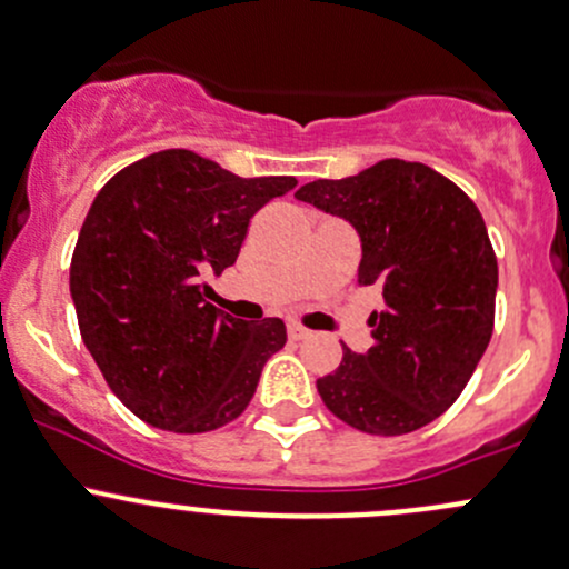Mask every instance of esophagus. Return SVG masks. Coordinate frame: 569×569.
<instances>
[{
    "mask_svg": "<svg viewBox=\"0 0 569 569\" xmlns=\"http://www.w3.org/2000/svg\"><path fill=\"white\" fill-rule=\"evenodd\" d=\"M308 330H305V327H300V325H289V338L291 340H305L308 338Z\"/></svg>",
    "mask_w": 569,
    "mask_h": 569,
    "instance_id": "34e87169",
    "label": "esophagus"
}]
</instances>
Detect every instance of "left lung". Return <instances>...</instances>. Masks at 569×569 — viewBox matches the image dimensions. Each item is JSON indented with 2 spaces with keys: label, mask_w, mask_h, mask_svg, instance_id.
<instances>
[{
  "label": "left lung",
  "mask_w": 569,
  "mask_h": 569,
  "mask_svg": "<svg viewBox=\"0 0 569 569\" xmlns=\"http://www.w3.org/2000/svg\"><path fill=\"white\" fill-rule=\"evenodd\" d=\"M297 199L355 226L357 280L385 300L368 319L373 346H343L340 368L316 381L321 400L370 436L426 428L456 403L493 335L499 267L480 209L430 166L398 158L316 179Z\"/></svg>",
  "instance_id": "8db88e82"
}]
</instances>
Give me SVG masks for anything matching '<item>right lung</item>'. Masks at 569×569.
<instances>
[{"mask_svg":"<svg viewBox=\"0 0 569 569\" xmlns=\"http://www.w3.org/2000/svg\"><path fill=\"white\" fill-rule=\"evenodd\" d=\"M295 184L163 149L94 196L70 261V295L89 355L139 420L207 433L248 409L261 368L283 349L286 325L220 313L204 278L234 264L250 218Z\"/></svg>","mask_w":569,"mask_h":569,"instance_id":"right-lung-1","label":"right lung"}]
</instances>
